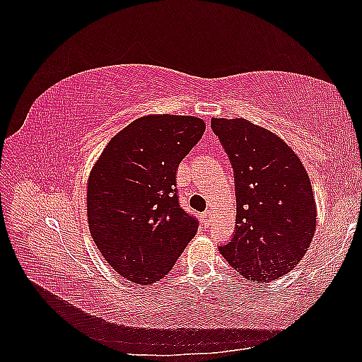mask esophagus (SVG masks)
<instances>
[{"mask_svg":"<svg viewBox=\"0 0 362 362\" xmlns=\"http://www.w3.org/2000/svg\"><path fill=\"white\" fill-rule=\"evenodd\" d=\"M213 216H214V211H213V210H206L205 214H204V222H205L206 225H210L211 221H213Z\"/></svg>","mask_w":362,"mask_h":362,"instance_id":"esophagus-1","label":"esophagus"}]
</instances>
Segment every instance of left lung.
Returning <instances> with one entry per match:
<instances>
[{
  "mask_svg": "<svg viewBox=\"0 0 362 362\" xmlns=\"http://www.w3.org/2000/svg\"><path fill=\"white\" fill-rule=\"evenodd\" d=\"M211 128L235 178V234L218 247L240 275L270 282L308 250L317 226L313 185L299 156L270 129L243 117H213Z\"/></svg>",
  "mask_w": 362,
  "mask_h": 362,
  "instance_id": "left-lung-1",
  "label": "left lung"
}]
</instances>
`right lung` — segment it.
Segmentation results:
<instances>
[{
  "mask_svg": "<svg viewBox=\"0 0 362 362\" xmlns=\"http://www.w3.org/2000/svg\"><path fill=\"white\" fill-rule=\"evenodd\" d=\"M204 131L194 116H141L112 137L93 164L86 192L90 234L129 282L164 278L198 231L175 187L180 163Z\"/></svg>",
  "mask_w": 362,
  "mask_h": 362,
  "instance_id": "right-lung-1",
  "label": "right lung"
}]
</instances>
